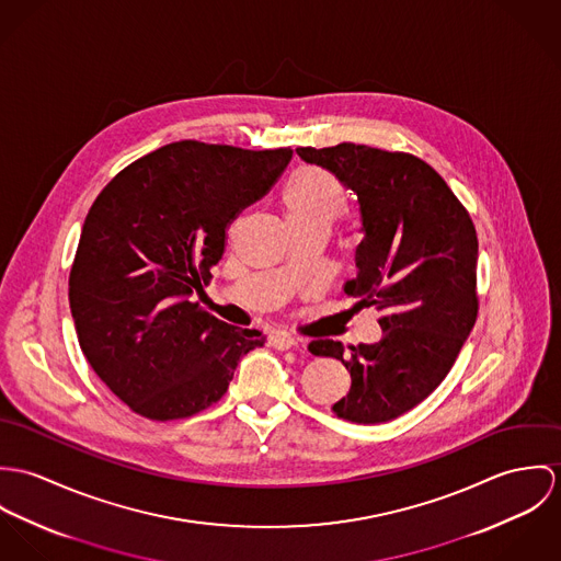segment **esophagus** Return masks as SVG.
Listing matches in <instances>:
<instances>
[{"instance_id": "esophagus-1", "label": "esophagus", "mask_w": 561, "mask_h": 561, "mask_svg": "<svg viewBox=\"0 0 561 561\" xmlns=\"http://www.w3.org/2000/svg\"><path fill=\"white\" fill-rule=\"evenodd\" d=\"M301 342L297 340V337H293V335H288V333H273L271 335V346H275V348H279V351H288V348H295V346H299Z\"/></svg>"}]
</instances>
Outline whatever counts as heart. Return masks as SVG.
<instances>
[{
	"label": "heart",
	"instance_id": "heart-1",
	"mask_svg": "<svg viewBox=\"0 0 561 561\" xmlns=\"http://www.w3.org/2000/svg\"><path fill=\"white\" fill-rule=\"evenodd\" d=\"M282 204L288 224L331 226L348 208V195L340 181L324 170H297L282 188Z\"/></svg>",
	"mask_w": 561,
	"mask_h": 561
}]
</instances>
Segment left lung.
<instances>
[{
  "label": "left lung",
  "mask_w": 561,
  "mask_h": 561,
  "mask_svg": "<svg viewBox=\"0 0 561 561\" xmlns=\"http://www.w3.org/2000/svg\"><path fill=\"white\" fill-rule=\"evenodd\" d=\"M331 172L359 202L364 239L357 277L344 293L380 311L382 337L346 355L335 340L311 342L340 359L351 391L331 411L348 422L380 424L428 398L451 370L476 318L478 237L465 206L422 159L351 141L297 148Z\"/></svg>",
  "instance_id": "1"
}]
</instances>
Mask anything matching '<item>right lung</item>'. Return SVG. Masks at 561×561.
Returning <instances> with one entry per match:
<instances>
[{
    "instance_id": "1",
    "label": "right lung",
    "mask_w": 561,
    "mask_h": 561,
    "mask_svg": "<svg viewBox=\"0 0 561 561\" xmlns=\"http://www.w3.org/2000/svg\"><path fill=\"white\" fill-rule=\"evenodd\" d=\"M290 148L174 141L125 168L94 199L68 279L79 346L135 413L168 422L217 402L264 344L193 304L232 219L275 185Z\"/></svg>"
}]
</instances>
